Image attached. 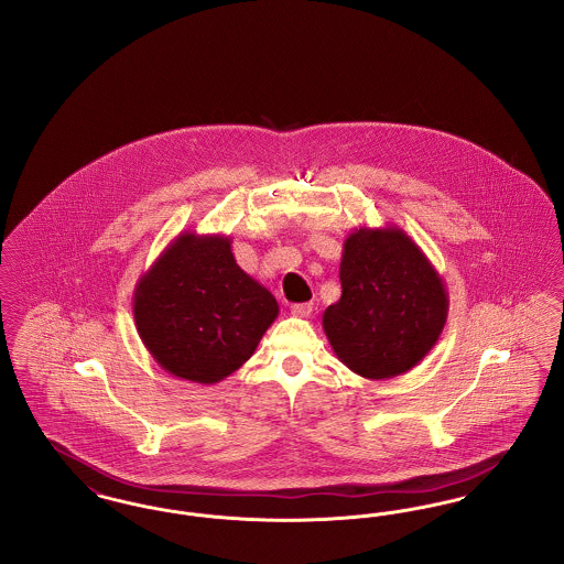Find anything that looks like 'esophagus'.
<instances>
[{"instance_id":"1","label":"esophagus","mask_w":564,"mask_h":564,"mask_svg":"<svg viewBox=\"0 0 564 564\" xmlns=\"http://www.w3.org/2000/svg\"><path fill=\"white\" fill-rule=\"evenodd\" d=\"M311 313H313V304H311V302L292 304V315H294V317H308Z\"/></svg>"}]
</instances>
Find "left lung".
<instances>
[{
  "label": "left lung",
  "instance_id": "left-lung-1",
  "mask_svg": "<svg viewBox=\"0 0 564 564\" xmlns=\"http://www.w3.org/2000/svg\"><path fill=\"white\" fill-rule=\"evenodd\" d=\"M340 285V300L323 313V332L355 375H403L435 347L448 317V292L423 249L395 224L350 232Z\"/></svg>",
  "mask_w": 564,
  "mask_h": 564
}]
</instances>
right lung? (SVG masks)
Segmentation results:
<instances>
[{"mask_svg":"<svg viewBox=\"0 0 564 564\" xmlns=\"http://www.w3.org/2000/svg\"><path fill=\"white\" fill-rule=\"evenodd\" d=\"M133 315L162 370L215 384L253 355L279 304L237 264L230 237L184 230L139 276Z\"/></svg>","mask_w":564,"mask_h":564,"instance_id":"add662e5","label":"right lung"}]
</instances>
